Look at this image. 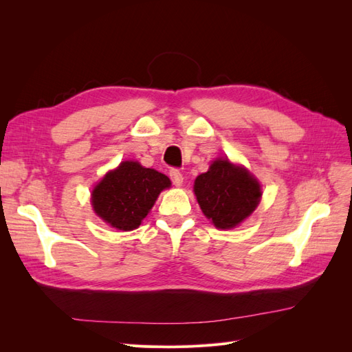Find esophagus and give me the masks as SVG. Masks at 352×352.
Here are the masks:
<instances>
[{
  "mask_svg": "<svg viewBox=\"0 0 352 352\" xmlns=\"http://www.w3.org/2000/svg\"><path fill=\"white\" fill-rule=\"evenodd\" d=\"M170 179H172V182H173V185H176V186H180L184 184V175L179 172L177 168H173V170H170Z\"/></svg>",
  "mask_w": 352,
  "mask_h": 352,
  "instance_id": "esophagus-1",
  "label": "esophagus"
}]
</instances>
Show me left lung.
I'll return each mask as SVG.
<instances>
[{
    "instance_id": "left-lung-1",
    "label": "left lung",
    "mask_w": 352,
    "mask_h": 352,
    "mask_svg": "<svg viewBox=\"0 0 352 352\" xmlns=\"http://www.w3.org/2000/svg\"><path fill=\"white\" fill-rule=\"evenodd\" d=\"M194 192L204 216L219 229L236 228L261 199L258 180L228 158H217L195 179Z\"/></svg>"
}]
</instances>
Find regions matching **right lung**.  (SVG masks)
I'll return each mask as SVG.
<instances>
[{"label":"right lung","instance_id":"obj_1","mask_svg":"<svg viewBox=\"0 0 352 352\" xmlns=\"http://www.w3.org/2000/svg\"><path fill=\"white\" fill-rule=\"evenodd\" d=\"M170 185V179L157 170L138 162H123L94 188L92 208L111 228L133 230L148 216L160 192Z\"/></svg>","mask_w":352,"mask_h":352}]
</instances>
